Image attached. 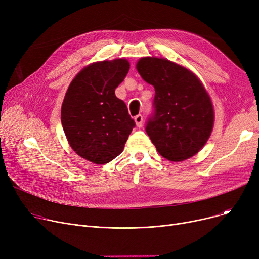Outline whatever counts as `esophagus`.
I'll return each instance as SVG.
<instances>
[{"label":"esophagus","instance_id":"obj_1","mask_svg":"<svg viewBox=\"0 0 259 259\" xmlns=\"http://www.w3.org/2000/svg\"><path fill=\"white\" fill-rule=\"evenodd\" d=\"M134 120H135V124H137V126L139 128H141L143 126V115L142 114H138L134 117Z\"/></svg>","mask_w":259,"mask_h":259}]
</instances>
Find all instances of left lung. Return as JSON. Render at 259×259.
I'll use <instances>...</instances> for the list:
<instances>
[{"label": "left lung", "instance_id": "8db88e82", "mask_svg": "<svg viewBox=\"0 0 259 259\" xmlns=\"http://www.w3.org/2000/svg\"><path fill=\"white\" fill-rule=\"evenodd\" d=\"M137 69L155 89L146 132L156 150L171 161L192 157L205 146L214 125L205 87L192 71L166 59L142 58Z\"/></svg>", "mask_w": 259, "mask_h": 259}]
</instances>
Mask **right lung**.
<instances>
[{
	"mask_svg": "<svg viewBox=\"0 0 259 259\" xmlns=\"http://www.w3.org/2000/svg\"><path fill=\"white\" fill-rule=\"evenodd\" d=\"M126 59L93 63L79 71L68 87L61 120L77 155L93 164L111 161L124 150L135 121L115 88L126 77Z\"/></svg>",
	"mask_w": 259,
	"mask_h": 259,
	"instance_id": "right-lung-1",
	"label": "right lung"
}]
</instances>
